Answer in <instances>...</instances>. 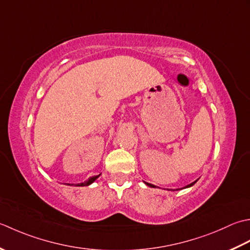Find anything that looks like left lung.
<instances>
[{
	"label": "left lung",
	"mask_w": 250,
	"mask_h": 250,
	"mask_svg": "<svg viewBox=\"0 0 250 250\" xmlns=\"http://www.w3.org/2000/svg\"><path fill=\"white\" fill-rule=\"evenodd\" d=\"M196 181H197V180H195L194 182H192V183H190V185H188V186H187V187H185V188H190V187H192L193 185H194V183H195ZM145 183H146V186H149V187H151V188H156V187H155L154 185H151V183H147V182H145ZM185 188H183V189H185ZM171 191H174V190H171Z\"/></svg>",
	"instance_id": "8db88e82"
}]
</instances>
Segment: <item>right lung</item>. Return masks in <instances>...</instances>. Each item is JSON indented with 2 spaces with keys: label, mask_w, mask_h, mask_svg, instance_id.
<instances>
[{
  "label": "right lung",
  "mask_w": 250,
  "mask_h": 250,
  "mask_svg": "<svg viewBox=\"0 0 250 250\" xmlns=\"http://www.w3.org/2000/svg\"><path fill=\"white\" fill-rule=\"evenodd\" d=\"M99 176H100V175L90 177L88 180H86V181H84V182H82V183H78V185H75V187H86V186H89V185H91V183H93ZM68 185H69V186H73V185H70V183H68Z\"/></svg>",
  "instance_id": "obj_1"
}]
</instances>
